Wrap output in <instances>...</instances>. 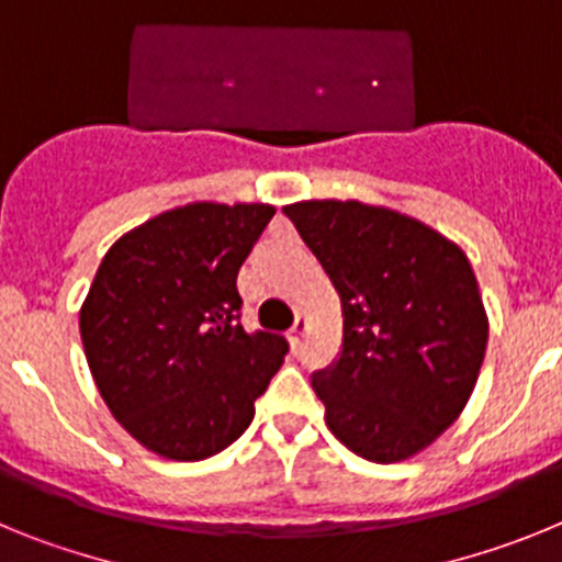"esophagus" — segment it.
<instances>
[{
  "instance_id": "esophagus-1",
  "label": "esophagus",
  "mask_w": 562,
  "mask_h": 562,
  "mask_svg": "<svg viewBox=\"0 0 562 562\" xmlns=\"http://www.w3.org/2000/svg\"><path fill=\"white\" fill-rule=\"evenodd\" d=\"M306 315H295V324H292V329H290V340H292V346H301V340H304V335H306Z\"/></svg>"
}]
</instances>
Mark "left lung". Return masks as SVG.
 <instances>
[{
	"label": "left lung",
	"instance_id": "obj_1",
	"mask_svg": "<svg viewBox=\"0 0 562 562\" xmlns=\"http://www.w3.org/2000/svg\"><path fill=\"white\" fill-rule=\"evenodd\" d=\"M342 306V346L312 374L331 434L362 459L394 464L459 419L486 351L473 267L434 227L389 207L286 205Z\"/></svg>",
	"mask_w": 562,
	"mask_h": 562
}]
</instances>
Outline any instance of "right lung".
Here are the masks:
<instances>
[{
	"label": "right lung",
	"mask_w": 562,
	"mask_h": 562,
	"mask_svg": "<svg viewBox=\"0 0 562 562\" xmlns=\"http://www.w3.org/2000/svg\"><path fill=\"white\" fill-rule=\"evenodd\" d=\"M272 205L193 202L109 247L81 306L103 402L143 448L200 461L245 434L290 342L245 331L236 276Z\"/></svg>",
	"instance_id": "1"
}]
</instances>
